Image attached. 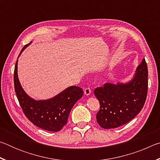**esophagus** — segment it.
<instances>
[{
    "label": "esophagus",
    "mask_w": 160,
    "mask_h": 160,
    "mask_svg": "<svg viewBox=\"0 0 160 160\" xmlns=\"http://www.w3.org/2000/svg\"><path fill=\"white\" fill-rule=\"evenodd\" d=\"M84 94H85V95H87V96L90 95V94H91V90H90V88H85V91H84Z\"/></svg>",
    "instance_id": "obj_1"
}]
</instances>
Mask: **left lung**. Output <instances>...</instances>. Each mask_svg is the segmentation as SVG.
Segmentation results:
<instances>
[{"mask_svg":"<svg viewBox=\"0 0 160 160\" xmlns=\"http://www.w3.org/2000/svg\"><path fill=\"white\" fill-rule=\"evenodd\" d=\"M148 67L145 58L126 82L105 83L94 90L99 101L97 123L104 129L124 125L135 117L142 109L148 93Z\"/></svg>","mask_w":160,"mask_h":160,"instance_id":"left-lung-1","label":"left lung"}]
</instances>
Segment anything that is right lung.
I'll return each instance as SVG.
<instances>
[{"label": "right lung", "instance_id": "right-lung-1", "mask_svg": "<svg viewBox=\"0 0 160 160\" xmlns=\"http://www.w3.org/2000/svg\"><path fill=\"white\" fill-rule=\"evenodd\" d=\"M25 45L18 58L25 48ZM17 60L14 70V85L16 95L25 115L31 122L48 131L58 132L66 125L72 107L83 96L82 89L70 86L52 98L36 100L25 92L18 79Z\"/></svg>", "mask_w": 160, "mask_h": 160}]
</instances>
